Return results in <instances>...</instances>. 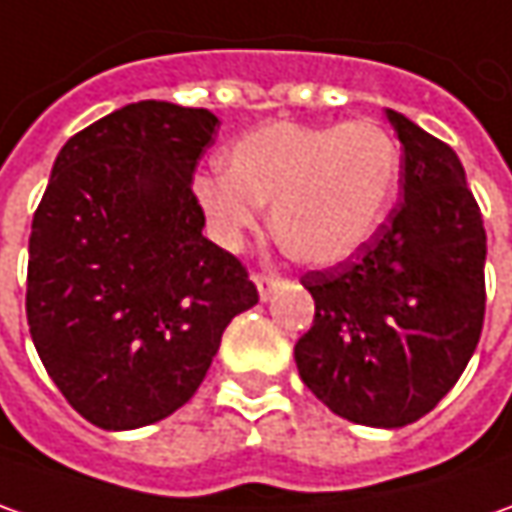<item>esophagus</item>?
Wrapping results in <instances>:
<instances>
[{
	"mask_svg": "<svg viewBox=\"0 0 512 512\" xmlns=\"http://www.w3.org/2000/svg\"><path fill=\"white\" fill-rule=\"evenodd\" d=\"M255 283H257V291H260V300H269V297H272V291L280 289L283 277L272 272H260L255 274Z\"/></svg>",
	"mask_w": 512,
	"mask_h": 512,
	"instance_id": "obj_1",
	"label": "esophagus"
}]
</instances>
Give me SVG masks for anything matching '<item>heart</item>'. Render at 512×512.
I'll return each instance as SVG.
<instances>
[{
	"mask_svg": "<svg viewBox=\"0 0 512 512\" xmlns=\"http://www.w3.org/2000/svg\"><path fill=\"white\" fill-rule=\"evenodd\" d=\"M402 150L377 121L269 124L223 155V175L192 192L209 232L235 249L272 203L277 246L303 266H334L377 235L399 186Z\"/></svg>",
	"mask_w": 512,
	"mask_h": 512,
	"instance_id": "obj_1",
	"label": "heart"
}]
</instances>
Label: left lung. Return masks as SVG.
Segmentation results:
<instances>
[{"mask_svg":"<svg viewBox=\"0 0 512 512\" xmlns=\"http://www.w3.org/2000/svg\"><path fill=\"white\" fill-rule=\"evenodd\" d=\"M402 144V198L357 255L303 274L314 323L300 379L337 416L402 428L462 377L485 323L487 235L459 155L385 110Z\"/></svg>","mask_w":512,"mask_h":512,"instance_id":"left-lung-1","label":"left lung"}]
</instances>
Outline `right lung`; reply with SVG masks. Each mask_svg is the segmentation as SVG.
Returning a JSON list of instances; mask_svg holds the SVG:
<instances>
[{
  "label": "right lung",
  "mask_w": 512,
  "mask_h": 512,
  "mask_svg": "<svg viewBox=\"0 0 512 512\" xmlns=\"http://www.w3.org/2000/svg\"><path fill=\"white\" fill-rule=\"evenodd\" d=\"M221 121L138 101L76 133L33 215L27 326L87 422L133 431L186 405L223 328L257 303L246 266L203 238L192 175Z\"/></svg>",
  "instance_id": "obj_1"
}]
</instances>
